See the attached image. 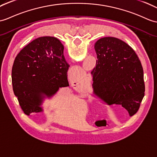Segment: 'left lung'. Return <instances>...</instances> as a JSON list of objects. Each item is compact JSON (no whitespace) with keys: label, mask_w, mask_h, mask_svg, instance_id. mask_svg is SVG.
<instances>
[{"label":"left lung","mask_w":157,"mask_h":157,"mask_svg":"<svg viewBox=\"0 0 157 157\" xmlns=\"http://www.w3.org/2000/svg\"><path fill=\"white\" fill-rule=\"evenodd\" d=\"M96 67L93 76L94 94L112 104H120L134 115L144 96V72L139 58L127 43L115 37L96 42Z\"/></svg>","instance_id":"1"}]
</instances>
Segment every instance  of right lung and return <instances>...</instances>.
<instances>
[{
	"mask_svg": "<svg viewBox=\"0 0 157 157\" xmlns=\"http://www.w3.org/2000/svg\"><path fill=\"white\" fill-rule=\"evenodd\" d=\"M64 47L53 37H41L25 46L17 55L12 69L14 95L26 115L43 112L44 98L69 86V65L63 56Z\"/></svg>",
	"mask_w": 157,
	"mask_h": 157,
	"instance_id": "obj_1",
	"label": "right lung"
}]
</instances>
